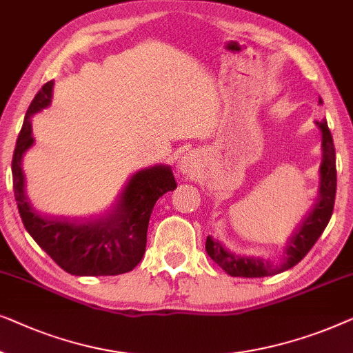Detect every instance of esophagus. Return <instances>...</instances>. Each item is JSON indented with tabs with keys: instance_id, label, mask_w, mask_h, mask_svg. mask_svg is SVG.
Returning <instances> with one entry per match:
<instances>
[{
	"instance_id": "34e87169",
	"label": "esophagus",
	"mask_w": 353,
	"mask_h": 353,
	"mask_svg": "<svg viewBox=\"0 0 353 353\" xmlns=\"http://www.w3.org/2000/svg\"><path fill=\"white\" fill-rule=\"evenodd\" d=\"M177 170H179V172H182V174H187V176L193 174V172H195V170H196V158L193 157L192 153H187V155H183L181 158V161H179Z\"/></svg>"
}]
</instances>
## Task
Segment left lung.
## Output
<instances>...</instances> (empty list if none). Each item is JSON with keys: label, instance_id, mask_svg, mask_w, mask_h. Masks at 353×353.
<instances>
[{"label": "left lung", "instance_id": "obj_1", "mask_svg": "<svg viewBox=\"0 0 353 353\" xmlns=\"http://www.w3.org/2000/svg\"><path fill=\"white\" fill-rule=\"evenodd\" d=\"M321 103V99H320ZM316 126L321 129V148H323V161L320 166V193L319 201L315 203L312 211L307 214L299 227L292 232L290 240L286 241L283 256L278 262L262 259L252 256H236L225 250L221 241L206 238V252L222 270L230 276L261 278L281 274L297 262L304 259L307 252L312 250L332 216L336 198V150L334 142L326 120L316 121Z\"/></svg>", "mask_w": 353, "mask_h": 353}]
</instances>
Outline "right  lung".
Returning <instances> with one entry per match:
<instances>
[{
  "label": "right lung",
  "mask_w": 353,
  "mask_h": 353,
  "mask_svg": "<svg viewBox=\"0 0 353 353\" xmlns=\"http://www.w3.org/2000/svg\"><path fill=\"white\" fill-rule=\"evenodd\" d=\"M52 86L54 81H48L30 103L12 155V187L19 214L39 248L68 274L79 276L126 274L142 261L153 206L158 198L177 187L174 174L165 165L134 172L110 210L94 219H49L38 214L26 192L22 157L34 142L30 117L51 103Z\"/></svg>",
  "instance_id": "add662e5"
}]
</instances>
